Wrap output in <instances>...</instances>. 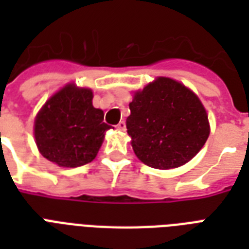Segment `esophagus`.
<instances>
[{
    "label": "esophagus",
    "instance_id": "1",
    "mask_svg": "<svg viewBox=\"0 0 249 249\" xmlns=\"http://www.w3.org/2000/svg\"><path fill=\"white\" fill-rule=\"evenodd\" d=\"M116 128L119 129V130H125L126 129V125H125V121H120L119 124L116 125Z\"/></svg>",
    "mask_w": 249,
    "mask_h": 249
}]
</instances>
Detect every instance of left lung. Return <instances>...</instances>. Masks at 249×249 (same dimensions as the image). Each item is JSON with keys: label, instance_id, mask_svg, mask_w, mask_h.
Wrapping results in <instances>:
<instances>
[{"label": "left lung", "instance_id": "left-lung-1", "mask_svg": "<svg viewBox=\"0 0 249 249\" xmlns=\"http://www.w3.org/2000/svg\"><path fill=\"white\" fill-rule=\"evenodd\" d=\"M128 134L137 158L156 169L177 168L193 159L209 137L208 115L195 94L168 77L136 91L129 103Z\"/></svg>", "mask_w": 249, "mask_h": 249}]
</instances>
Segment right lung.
I'll return each mask as SVG.
<instances>
[{
    "label": "right lung",
    "mask_w": 249,
    "mask_h": 249,
    "mask_svg": "<svg viewBox=\"0 0 249 249\" xmlns=\"http://www.w3.org/2000/svg\"><path fill=\"white\" fill-rule=\"evenodd\" d=\"M91 101V90L68 84L37 113L36 144L49 161L76 168L95 159L109 125L103 123V111L94 108Z\"/></svg>",
    "instance_id": "1"
}]
</instances>
